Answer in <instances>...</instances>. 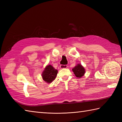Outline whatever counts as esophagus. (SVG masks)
<instances>
[{
	"mask_svg": "<svg viewBox=\"0 0 122 122\" xmlns=\"http://www.w3.org/2000/svg\"><path fill=\"white\" fill-rule=\"evenodd\" d=\"M68 68V66L67 65H61L60 68L61 69H66Z\"/></svg>",
	"mask_w": 122,
	"mask_h": 122,
	"instance_id": "obj_1",
	"label": "esophagus"
}]
</instances>
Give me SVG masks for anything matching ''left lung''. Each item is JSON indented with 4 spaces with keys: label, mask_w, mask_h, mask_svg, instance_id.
<instances>
[{
    "label": "left lung",
    "mask_w": 122,
    "mask_h": 122,
    "mask_svg": "<svg viewBox=\"0 0 122 122\" xmlns=\"http://www.w3.org/2000/svg\"><path fill=\"white\" fill-rule=\"evenodd\" d=\"M72 71L75 76L79 78H81L83 76L85 72L84 68L81 64H77L76 66H74V68L72 69Z\"/></svg>",
    "instance_id": "left-lung-1"
}]
</instances>
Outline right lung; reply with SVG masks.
I'll list each match as a JSON object with an SVG mask.
<instances>
[{
    "label": "right lung",
    "mask_w": 122,
    "mask_h": 122,
    "mask_svg": "<svg viewBox=\"0 0 122 122\" xmlns=\"http://www.w3.org/2000/svg\"><path fill=\"white\" fill-rule=\"evenodd\" d=\"M58 70L51 65L46 66L42 73L43 80L48 83L52 82L56 79Z\"/></svg>",
    "instance_id": "1"
}]
</instances>
